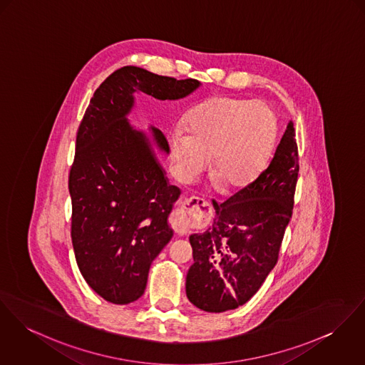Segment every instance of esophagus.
I'll use <instances>...</instances> for the list:
<instances>
[{
    "mask_svg": "<svg viewBox=\"0 0 365 365\" xmlns=\"http://www.w3.org/2000/svg\"><path fill=\"white\" fill-rule=\"evenodd\" d=\"M211 212V207L200 197H190L178 207L170 217V224L178 235H186L192 226L205 222Z\"/></svg>",
    "mask_w": 365,
    "mask_h": 365,
    "instance_id": "obj_1",
    "label": "esophagus"
}]
</instances>
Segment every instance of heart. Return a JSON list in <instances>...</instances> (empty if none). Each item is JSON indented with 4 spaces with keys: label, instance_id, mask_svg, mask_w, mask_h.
I'll return each mask as SVG.
<instances>
[{
    "label": "heart",
    "instance_id": "obj_1",
    "mask_svg": "<svg viewBox=\"0 0 365 365\" xmlns=\"http://www.w3.org/2000/svg\"><path fill=\"white\" fill-rule=\"evenodd\" d=\"M187 130L178 128L169 138L173 170L190 182L204 169L225 193L252 183L267 165L278 138L272 110L236 97H212L189 113Z\"/></svg>",
    "mask_w": 365,
    "mask_h": 365
}]
</instances>
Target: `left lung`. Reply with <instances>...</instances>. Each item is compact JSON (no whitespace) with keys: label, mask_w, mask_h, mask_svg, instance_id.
<instances>
[{"label":"left lung","mask_w":365,"mask_h":365,"mask_svg":"<svg viewBox=\"0 0 365 365\" xmlns=\"http://www.w3.org/2000/svg\"><path fill=\"white\" fill-rule=\"evenodd\" d=\"M297 176L299 151L290 120L268 168L222 204L215 202L212 226L189 237L195 262L186 277V294L197 309H237L258 292L278 261Z\"/></svg>","instance_id":"1"}]
</instances>
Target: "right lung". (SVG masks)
I'll list each match as a JSON object with an SVG mask.
<instances>
[{
  "mask_svg": "<svg viewBox=\"0 0 365 365\" xmlns=\"http://www.w3.org/2000/svg\"><path fill=\"white\" fill-rule=\"evenodd\" d=\"M198 86L123 66L94 91L78 129L68 183L73 252L84 281L113 304L143 296L153 259L173 236L168 215L180 196L153 148L168 154L167 138L151 126V143L126 119L133 94L179 100Z\"/></svg>",
  "mask_w": 365,
  "mask_h": 365,
  "instance_id": "right-lung-1",
  "label": "right lung"
}]
</instances>
